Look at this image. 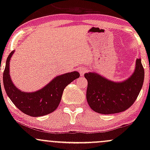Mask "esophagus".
I'll return each instance as SVG.
<instances>
[{
	"mask_svg": "<svg viewBox=\"0 0 150 150\" xmlns=\"http://www.w3.org/2000/svg\"><path fill=\"white\" fill-rule=\"evenodd\" d=\"M79 74H80V76H84V75L87 72V70L86 69H84V68H80L79 69Z\"/></svg>",
	"mask_w": 150,
	"mask_h": 150,
	"instance_id": "34e87169",
	"label": "esophagus"
}]
</instances>
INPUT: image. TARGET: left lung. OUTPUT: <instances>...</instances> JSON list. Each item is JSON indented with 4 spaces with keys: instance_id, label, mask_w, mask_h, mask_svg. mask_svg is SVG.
<instances>
[{
    "instance_id": "left-lung-1",
    "label": "left lung",
    "mask_w": 150,
    "mask_h": 150,
    "mask_svg": "<svg viewBox=\"0 0 150 150\" xmlns=\"http://www.w3.org/2000/svg\"><path fill=\"white\" fill-rule=\"evenodd\" d=\"M145 72L141 59H137L132 76L121 82L108 80L96 73L84 75L88 81L86 100L96 112L111 114L122 112L136 101L143 86Z\"/></svg>"
}]
</instances>
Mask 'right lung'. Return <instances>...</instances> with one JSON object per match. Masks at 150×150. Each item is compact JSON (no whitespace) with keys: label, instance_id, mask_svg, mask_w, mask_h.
<instances>
[{"label":"right lung","instance_id":"add662e5","mask_svg":"<svg viewBox=\"0 0 150 150\" xmlns=\"http://www.w3.org/2000/svg\"><path fill=\"white\" fill-rule=\"evenodd\" d=\"M14 52H11L7 59L3 77L4 88L9 99L20 111L30 116H42L55 111L61 101L64 88L78 78L79 73L73 71L59 75L37 91L23 92L14 86L9 75V61Z\"/></svg>","mask_w":150,"mask_h":150}]
</instances>
